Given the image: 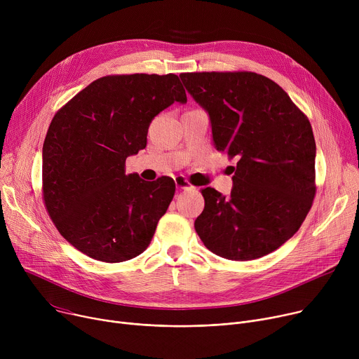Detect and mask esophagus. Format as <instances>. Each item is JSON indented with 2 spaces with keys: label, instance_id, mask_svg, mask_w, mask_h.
Returning <instances> with one entry per match:
<instances>
[{
  "label": "esophagus",
  "instance_id": "obj_1",
  "mask_svg": "<svg viewBox=\"0 0 359 359\" xmlns=\"http://www.w3.org/2000/svg\"><path fill=\"white\" fill-rule=\"evenodd\" d=\"M175 183H176V187L180 189V190H193V189H194V187H193L184 177H182V176L175 177Z\"/></svg>",
  "mask_w": 359,
  "mask_h": 359
}]
</instances>
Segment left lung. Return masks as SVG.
I'll list each match as a JSON object with an SVG mask.
<instances>
[{
  "mask_svg": "<svg viewBox=\"0 0 359 359\" xmlns=\"http://www.w3.org/2000/svg\"><path fill=\"white\" fill-rule=\"evenodd\" d=\"M187 93L209 116L216 150L238 157L229 196L202 190L194 229L231 260L262 257L298 232L315 196L316 146L306 116L265 76L183 73Z\"/></svg>",
  "mask_w": 359,
  "mask_h": 359,
  "instance_id": "8db88e82",
  "label": "left lung"
}]
</instances>
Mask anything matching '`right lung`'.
I'll list each match as a JSON object with an SVG mask.
<instances>
[{
    "label": "right lung",
    "mask_w": 359,
    "mask_h": 359,
    "mask_svg": "<svg viewBox=\"0 0 359 359\" xmlns=\"http://www.w3.org/2000/svg\"><path fill=\"white\" fill-rule=\"evenodd\" d=\"M187 97L176 74L107 76L57 111L43 146V196L61 236L107 264L143 253L173 196V179L146 182L124 163L147 144L151 120Z\"/></svg>",
    "instance_id": "add662e5"
}]
</instances>
